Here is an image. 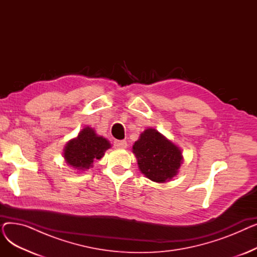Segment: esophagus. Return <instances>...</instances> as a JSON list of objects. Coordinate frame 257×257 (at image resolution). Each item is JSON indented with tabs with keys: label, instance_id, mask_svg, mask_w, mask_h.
I'll list each match as a JSON object with an SVG mask.
<instances>
[{
	"label": "esophagus",
	"instance_id": "obj_1",
	"mask_svg": "<svg viewBox=\"0 0 257 257\" xmlns=\"http://www.w3.org/2000/svg\"><path fill=\"white\" fill-rule=\"evenodd\" d=\"M114 147L117 149H126L127 148V142L126 141H114Z\"/></svg>",
	"mask_w": 257,
	"mask_h": 257
}]
</instances>
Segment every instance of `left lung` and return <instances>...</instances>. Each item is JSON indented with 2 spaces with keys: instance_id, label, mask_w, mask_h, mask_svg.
<instances>
[{
  "instance_id": "8db88e82",
  "label": "left lung",
  "mask_w": 257,
  "mask_h": 257,
  "mask_svg": "<svg viewBox=\"0 0 257 257\" xmlns=\"http://www.w3.org/2000/svg\"><path fill=\"white\" fill-rule=\"evenodd\" d=\"M132 152L142 174L157 183L172 180L183 163L180 148L153 128H147L141 134Z\"/></svg>"
}]
</instances>
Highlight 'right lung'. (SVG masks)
I'll list each match as a JSON object with an SVG mask.
<instances>
[{"instance_id":"add662e5","label":"right lung","mask_w":257,"mask_h":257,"mask_svg":"<svg viewBox=\"0 0 257 257\" xmlns=\"http://www.w3.org/2000/svg\"><path fill=\"white\" fill-rule=\"evenodd\" d=\"M109 148H111L109 141L87 126L81 130L75 139L66 143L63 158L67 166L82 173L92 168L93 161L101 159Z\"/></svg>"}]
</instances>
